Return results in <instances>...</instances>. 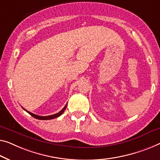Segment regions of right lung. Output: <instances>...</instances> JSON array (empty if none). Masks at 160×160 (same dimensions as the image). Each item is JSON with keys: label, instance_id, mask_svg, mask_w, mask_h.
Wrapping results in <instances>:
<instances>
[{"label": "right lung", "instance_id": "right-lung-1", "mask_svg": "<svg viewBox=\"0 0 160 160\" xmlns=\"http://www.w3.org/2000/svg\"><path fill=\"white\" fill-rule=\"evenodd\" d=\"M66 107H67V104L65 105V106L63 108V109L62 110H61L59 112V113H55V114H53V115H51V116H38V115H36V114H34V113H31V112H29V111H27L26 110V109H24V110L27 112V113H28L30 114L31 116H32L34 118H37V119H39V120H49V119H53V118H57V117H59V116H61L62 114L63 113V112L65 111V110L66 109Z\"/></svg>", "mask_w": 160, "mask_h": 160}]
</instances>
